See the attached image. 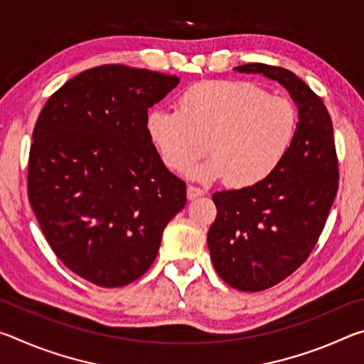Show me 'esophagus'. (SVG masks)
Masks as SVG:
<instances>
[{
    "mask_svg": "<svg viewBox=\"0 0 364 364\" xmlns=\"http://www.w3.org/2000/svg\"><path fill=\"white\" fill-rule=\"evenodd\" d=\"M207 193L205 189H202V188H197V186H193V184H189L188 186V197L191 200L193 199H196V197H200V196H204Z\"/></svg>",
    "mask_w": 364,
    "mask_h": 364,
    "instance_id": "34e87169",
    "label": "esophagus"
}]
</instances>
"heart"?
Returning a JSON list of instances; mask_svg holds the SVG:
<instances>
[{
    "label": "heart",
    "instance_id": "b5f03b06",
    "mask_svg": "<svg viewBox=\"0 0 364 364\" xmlns=\"http://www.w3.org/2000/svg\"><path fill=\"white\" fill-rule=\"evenodd\" d=\"M146 132L162 162L196 180L226 178L250 188L268 180L291 154L299 133L294 104L244 80L197 83L180 97L178 109L156 107L146 117Z\"/></svg>",
    "mask_w": 364,
    "mask_h": 364
}]
</instances>
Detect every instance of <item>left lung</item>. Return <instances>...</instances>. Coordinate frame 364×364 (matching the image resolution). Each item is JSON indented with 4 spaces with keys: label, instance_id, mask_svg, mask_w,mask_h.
I'll return each instance as SVG.
<instances>
[{
    "label": "left lung",
    "instance_id": "1",
    "mask_svg": "<svg viewBox=\"0 0 364 364\" xmlns=\"http://www.w3.org/2000/svg\"><path fill=\"white\" fill-rule=\"evenodd\" d=\"M278 82L299 110L291 154L257 186L215 193L217 218L207 242L218 276L244 292L273 287L315 247L337 194L334 132L321 97L291 70L267 64L234 67Z\"/></svg>",
    "mask_w": 364,
    "mask_h": 364
}]
</instances>
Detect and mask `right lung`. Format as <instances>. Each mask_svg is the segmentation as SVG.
Instances as JSON below:
<instances>
[{
	"instance_id": "obj_1",
	"label": "right lung",
	"mask_w": 364,
	"mask_h": 364,
	"mask_svg": "<svg viewBox=\"0 0 364 364\" xmlns=\"http://www.w3.org/2000/svg\"><path fill=\"white\" fill-rule=\"evenodd\" d=\"M165 73L100 65L49 97L33 130L28 200L54 254L101 287L127 286L156 260L186 205L146 132L147 109L176 88Z\"/></svg>"
}]
</instances>
